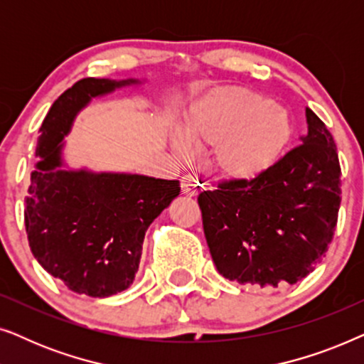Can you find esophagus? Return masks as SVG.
Instances as JSON below:
<instances>
[{
  "mask_svg": "<svg viewBox=\"0 0 364 364\" xmlns=\"http://www.w3.org/2000/svg\"><path fill=\"white\" fill-rule=\"evenodd\" d=\"M181 187H182L183 196H188V197L197 196L202 188V186L198 183V181L193 176H183L181 181Z\"/></svg>",
  "mask_w": 364,
  "mask_h": 364,
  "instance_id": "1",
  "label": "esophagus"
}]
</instances>
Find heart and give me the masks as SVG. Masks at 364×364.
<instances>
[{"instance_id": "b5f03b06", "label": "heart", "mask_w": 364, "mask_h": 364, "mask_svg": "<svg viewBox=\"0 0 364 364\" xmlns=\"http://www.w3.org/2000/svg\"><path fill=\"white\" fill-rule=\"evenodd\" d=\"M291 124L272 99L243 87H218L196 102L186 121V134L176 131L172 144L181 157L191 144L212 151L210 167L232 182L252 181L273 166L290 141Z\"/></svg>"}]
</instances>
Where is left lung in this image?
<instances>
[{
    "label": "left lung",
    "instance_id": "1",
    "mask_svg": "<svg viewBox=\"0 0 364 364\" xmlns=\"http://www.w3.org/2000/svg\"><path fill=\"white\" fill-rule=\"evenodd\" d=\"M308 132L260 176L198 196L218 273L262 288L300 282L326 255L341 202L336 144L306 107Z\"/></svg>",
    "mask_w": 364,
    "mask_h": 364
}]
</instances>
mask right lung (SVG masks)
Wrapping results in <instances>:
<instances>
[{"label": "right lung", "instance_id": "1", "mask_svg": "<svg viewBox=\"0 0 364 364\" xmlns=\"http://www.w3.org/2000/svg\"><path fill=\"white\" fill-rule=\"evenodd\" d=\"M139 79H81L64 91L39 129L24 225L44 270L79 295L106 298L132 285L151 223L181 192L178 181L64 168V136L94 97Z\"/></svg>", "mask_w": 364, "mask_h": 364}]
</instances>
